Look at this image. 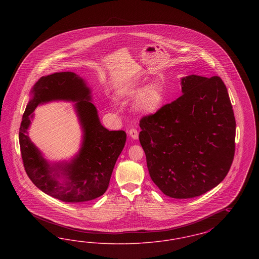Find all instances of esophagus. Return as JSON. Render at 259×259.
Returning a JSON list of instances; mask_svg holds the SVG:
<instances>
[{"label":"esophagus","mask_w":259,"mask_h":259,"mask_svg":"<svg viewBox=\"0 0 259 259\" xmlns=\"http://www.w3.org/2000/svg\"><path fill=\"white\" fill-rule=\"evenodd\" d=\"M129 135H130V137H131L132 139L137 140V139L139 138V132H138V130H137L136 128H131V129L129 130Z\"/></svg>","instance_id":"1"}]
</instances>
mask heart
<instances>
[{"label": "heart", "instance_id": "1", "mask_svg": "<svg viewBox=\"0 0 259 259\" xmlns=\"http://www.w3.org/2000/svg\"><path fill=\"white\" fill-rule=\"evenodd\" d=\"M136 110L142 113H155L163 107L166 93L159 82L153 81L142 87L140 81H131L116 90V97L128 99L135 97Z\"/></svg>", "mask_w": 259, "mask_h": 259}]
</instances>
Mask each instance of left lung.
I'll list each match as a JSON object with an SVG mask.
<instances>
[{
  "instance_id": "left-lung-1",
  "label": "left lung",
  "mask_w": 259,
  "mask_h": 259,
  "mask_svg": "<svg viewBox=\"0 0 259 259\" xmlns=\"http://www.w3.org/2000/svg\"><path fill=\"white\" fill-rule=\"evenodd\" d=\"M183 95L140 120L148 172L176 199L200 196L221 184L234 159L236 121L220 76L182 78Z\"/></svg>"
}]
</instances>
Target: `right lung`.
Instances as JSON below:
<instances>
[{"mask_svg":"<svg viewBox=\"0 0 259 259\" xmlns=\"http://www.w3.org/2000/svg\"><path fill=\"white\" fill-rule=\"evenodd\" d=\"M34 97L28 103L19 128V145L25 171L41 191L65 203H83L103 195L110 184L115 162L126 142V133L109 131L99 120L95 106L89 102L90 90L81 77L62 72L42 76L33 89ZM52 99H70L76 104L85 132L83 148L69 164L50 166L30 143L26 129L37 105ZM66 176L62 184L57 177Z\"/></svg>","mask_w":259,"mask_h":259,"instance_id":"1","label":"right lung"}]
</instances>
